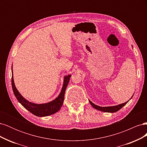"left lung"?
<instances>
[{"label": "left lung", "instance_id": "1", "mask_svg": "<svg viewBox=\"0 0 147 147\" xmlns=\"http://www.w3.org/2000/svg\"><path fill=\"white\" fill-rule=\"evenodd\" d=\"M129 101V100H128ZM125 102V103H123L121 104H119L116 106H112V107H99L98 105H96L95 104H94L90 100V103L91 104V105L94 107V109L102 111V112H110V113H113V112H116L117 111H118L119 110L121 109L123 106L125 105L127 102Z\"/></svg>", "mask_w": 147, "mask_h": 147}]
</instances>
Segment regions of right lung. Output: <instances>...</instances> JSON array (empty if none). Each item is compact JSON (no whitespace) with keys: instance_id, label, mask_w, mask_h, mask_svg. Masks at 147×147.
<instances>
[{"instance_id":"add662e5","label":"right lung","mask_w":147,"mask_h":147,"mask_svg":"<svg viewBox=\"0 0 147 147\" xmlns=\"http://www.w3.org/2000/svg\"><path fill=\"white\" fill-rule=\"evenodd\" d=\"M12 74H13V70H12ZM71 77L70 75L65 76L64 77V84L63 88H62L61 92L59 96L57 97L56 99L53 100L50 102H48L47 104H35L31 103V102L28 101L25 99L24 97L22 96L20 92L18 91L16 88L15 86L14 81H13V75L11 77V86L13 91V93L16 97L17 100L19 101L20 103L23 105L25 109H27L30 113H32L35 116L37 117H47L54 114L58 112L59 109L61 108L62 105L63 104L65 91L66 88L67 86V84L70 80V78Z\"/></svg>"}]
</instances>
